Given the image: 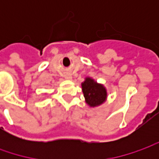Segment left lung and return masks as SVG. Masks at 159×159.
Listing matches in <instances>:
<instances>
[{"mask_svg": "<svg viewBox=\"0 0 159 159\" xmlns=\"http://www.w3.org/2000/svg\"><path fill=\"white\" fill-rule=\"evenodd\" d=\"M82 90L87 103L91 107L100 105L106 99V89L90 78L82 83Z\"/></svg>", "mask_w": 159, "mask_h": 159, "instance_id": "1", "label": "left lung"}]
</instances>
